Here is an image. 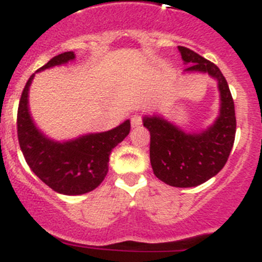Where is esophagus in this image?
Returning a JSON list of instances; mask_svg holds the SVG:
<instances>
[{"label": "esophagus", "instance_id": "1", "mask_svg": "<svg viewBox=\"0 0 262 262\" xmlns=\"http://www.w3.org/2000/svg\"><path fill=\"white\" fill-rule=\"evenodd\" d=\"M132 126L133 128H137V126H139L142 124V116L141 115H133L132 116Z\"/></svg>", "mask_w": 262, "mask_h": 262}]
</instances>
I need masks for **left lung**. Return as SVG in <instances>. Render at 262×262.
Segmentation results:
<instances>
[{
	"label": "left lung",
	"mask_w": 262,
	"mask_h": 262,
	"mask_svg": "<svg viewBox=\"0 0 262 262\" xmlns=\"http://www.w3.org/2000/svg\"><path fill=\"white\" fill-rule=\"evenodd\" d=\"M185 65L184 73L209 74L220 92L219 115L197 133H185L160 115L143 116V126L151 134L149 160L154 174L171 187H197L224 167L235 137V111L228 83L219 68L189 48L178 46Z\"/></svg>",
	"instance_id": "obj_1"
}]
</instances>
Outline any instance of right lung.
<instances>
[{"mask_svg": "<svg viewBox=\"0 0 262 262\" xmlns=\"http://www.w3.org/2000/svg\"><path fill=\"white\" fill-rule=\"evenodd\" d=\"M73 60H75L73 51L60 53L35 73ZM35 73L28 79L17 108V138L25 161L55 192L67 195L91 192L105 179L111 151L129 134L130 121L125 120L111 130L88 133L70 141L48 138L37 128L29 111V88Z\"/></svg>", "mask_w": 262, "mask_h": 262, "instance_id": "obj_1", "label": "right lung"}]
</instances>
